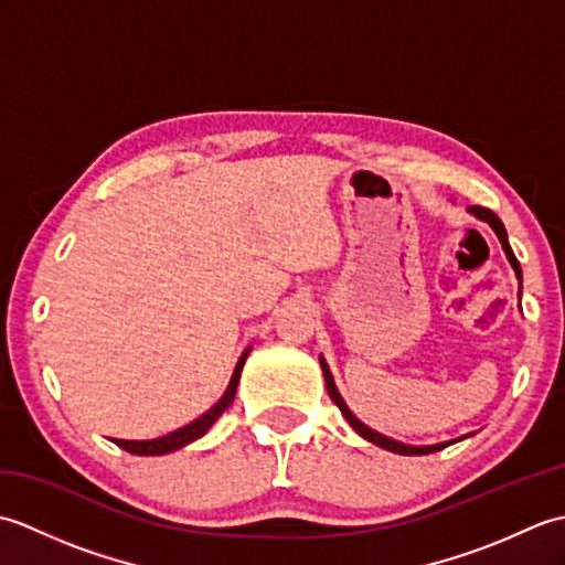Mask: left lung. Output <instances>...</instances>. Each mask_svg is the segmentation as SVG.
I'll use <instances>...</instances> for the list:
<instances>
[{
	"instance_id": "obj_1",
	"label": "left lung",
	"mask_w": 565,
	"mask_h": 565,
	"mask_svg": "<svg viewBox=\"0 0 565 565\" xmlns=\"http://www.w3.org/2000/svg\"><path fill=\"white\" fill-rule=\"evenodd\" d=\"M468 213H473L478 221H486L490 227H493L495 235H498V239H500L502 249H505V255H508V259H510V264H512L514 274H518V279H520V284H522V269H520V262H518V257H514V252H512V247H510V243H508V233H505V225H502V221L498 218V215H495L493 211H488V209H483V206H468ZM320 366H322V376H326V386H328V393H330L332 403L340 407V413L347 417V423H350V425H352V427L359 431V435H362L366 441L376 444V447H381V449H388V451H395V454H403V456H423V454L439 451V449H444V447H449V444H454V441H441V444H431V447H411V444H403V441H395V439H391V437H383V435H379L376 429L366 427V425L362 423V419H356V415L350 411V407H347V403L342 401V395H340L338 386H334L332 374H330V366H328V362H326V359H322V356H320Z\"/></svg>"
}]
</instances>
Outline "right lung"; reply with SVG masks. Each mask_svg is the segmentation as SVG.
<instances>
[{
  "label": "right lung",
  "mask_w": 565,
  "mask_h": 565,
  "mask_svg": "<svg viewBox=\"0 0 565 565\" xmlns=\"http://www.w3.org/2000/svg\"><path fill=\"white\" fill-rule=\"evenodd\" d=\"M247 354H249V350H245L243 356H239V362H237V366H235V371H233L231 383H227L223 398H221L218 403H215L209 413H203L201 417H196L191 425L179 427V429L170 431V435L158 437V439H142V441H134V439H111V441L116 444V447H121V449H126V451H130V454H138V456H160V454H170V451L182 449V447H186V444H191L194 439L203 437V435H206V431L211 429V425L215 423V419H218V417L227 411V405H231V403L235 401L237 381H239V374H243V366H245Z\"/></svg>",
  "instance_id": "obj_1"
}]
</instances>
